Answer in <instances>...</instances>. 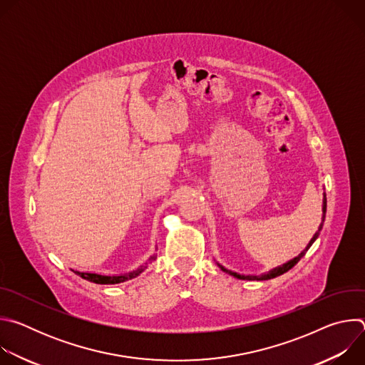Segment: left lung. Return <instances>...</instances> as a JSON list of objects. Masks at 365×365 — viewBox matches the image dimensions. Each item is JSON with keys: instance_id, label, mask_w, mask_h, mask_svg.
Wrapping results in <instances>:
<instances>
[{"instance_id": "obj_1", "label": "left lung", "mask_w": 365, "mask_h": 365, "mask_svg": "<svg viewBox=\"0 0 365 365\" xmlns=\"http://www.w3.org/2000/svg\"><path fill=\"white\" fill-rule=\"evenodd\" d=\"M322 212H324V217H322V224H321V227H319L318 232L315 234V237L310 240V242H309V245H307V248H306V250H309V247L315 242V240L318 238V235H319V232H321V230H322V227H324L325 214H327V195L324 196V207H322ZM303 255H304V252H302L299 257L293 258L292 262H289V263L283 264L282 267H277V269L272 270L270 273H267V274H262V276H244V274H237V273H234V272H231V270H227V269H225V267H222L221 264H218V266L222 269V272H225V273H228V274H231V276H234V277H237V279H241V280H269V279H274V277H277V276H280V274H283V273L289 272L292 267H294V266L299 263V259H300Z\"/></svg>"}]
</instances>
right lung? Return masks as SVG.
<instances>
[{
    "label": "right lung",
    "instance_id": "add662e5",
    "mask_svg": "<svg viewBox=\"0 0 365 365\" xmlns=\"http://www.w3.org/2000/svg\"><path fill=\"white\" fill-rule=\"evenodd\" d=\"M155 257H150V262H153ZM144 270V267L130 273V274H125V276H101V274H93V273H79V272H75L76 274H79L82 279L88 280V282H92V283H96V284H117V283H123L125 280H130V279H134L137 277L141 272Z\"/></svg>",
    "mask_w": 365,
    "mask_h": 365
}]
</instances>
